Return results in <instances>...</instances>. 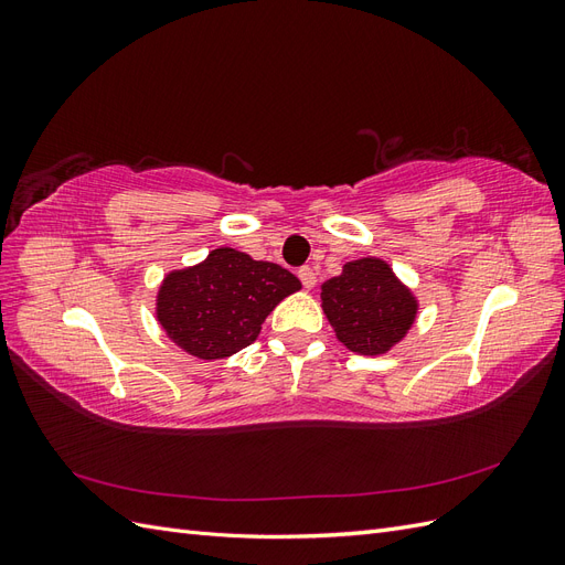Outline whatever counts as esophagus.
I'll return each mask as SVG.
<instances>
[{
  "label": "esophagus",
  "mask_w": 565,
  "mask_h": 565,
  "mask_svg": "<svg viewBox=\"0 0 565 565\" xmlns=\"http://www.w3.org/2000/svg\"><path fill=\"white\" fill-rule=\"evenodd\" d=\"M297 276H299V280H301V285H303L306 289H311V287L316 285V270H313L311 266H301Z\"/></svg>",
  "instance_id": "1"
}]
</instances>
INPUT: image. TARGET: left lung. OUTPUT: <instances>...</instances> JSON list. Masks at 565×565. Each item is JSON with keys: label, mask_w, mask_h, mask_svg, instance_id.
I'll list each match as a JSON object with an SVG mask.
<instances>
[{"label": "left lung", "mask_w": 565, "mask_h": 565, "mask_svg": "<svg viewBox=\"0 0 565 565\" xmlns=\"http://www.w3.org/2000/svg\"><path fill=\"white\" fill-rule=\"evenodd\" d=\"M322 309L337 337L363 355L388 351L415 320L417 306L380 259H358L322 285Z\"/></svg>", "instance_id": "1"}]
</instances>
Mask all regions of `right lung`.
Segmentation results:
<instances>
[{"label":"right lung","instance_id":"add662e5","mask_svg":"<svg viewBox=\"0 0 565 565\" xmlns=\"http://www.w3.org/2000/svg\"><path fill=\"white\" fill-rule=\"evenodd\" d=\"M299 287L287 268L221 247L195 268L169 273L158 295V320L183 351L216 361L249 347L266 316Z\"/></svg>","mask_w":565,"mask_h":565}]
</instances>
